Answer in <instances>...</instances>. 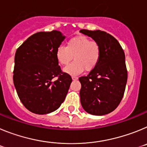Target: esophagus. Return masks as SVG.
<instances>
[{
	"mask_svg": "<svg viewBox=\"0 0 147 147\" xmlns=\"http://www.w3.org/2000/svg\"><path fill=\"white\" fill-rule=\"evenodd\" d=\"M72 80H77L78 77H77V76H72Z\"/></svg>",
	"mask_w": 147,
	"mask_h": 147,
	"instance_id": "esophagus-1",
	"label": "esophagus"
}]
</instances>
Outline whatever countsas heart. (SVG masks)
Wrapping results in <instances>:
<instances>
[{
    "mask_svg": "<svg viewBox=\"0 0 147 147\" xmlns=\"http://www.w3.org/2000/svg\"><path fill=\"white\" fill-rule=\"evenodd\" d=\"M101 54V46L98 42L79 35L70 39L66 46L59 45L55 56L61 65H67L74 56V62L65 67L63 71L71 76H76L85 70L90 71L94 69L99 62Z\"/></svg>",
    "mask_w": 147,
    "mask_h": 147,
    "instance_id": "heart-1",
    "label": "heart"
}]
</instances>
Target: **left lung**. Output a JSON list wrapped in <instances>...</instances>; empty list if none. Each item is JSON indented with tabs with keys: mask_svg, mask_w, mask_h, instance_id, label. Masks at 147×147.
<instances>
[{
	"mask_svg": "<svg viewBox=\"0 0 147 147\" xmlns=\"http://www.w3.org/2000/svg\"><path fill=\"white\" fill-rule=\"evenodd\" d=\"M80 32L93 39L102 50L96 67L79 79L81 105L91 115L108 114L119 106L124 96L127 81L125 54L118 40L107 32L86 29Z\"/></svg>",
	"mask_w": 147,
	"mask_h": 147,
	"instance_id": "left-lung-1",
	"label": "left lung"
}]
</instances>
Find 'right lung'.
<instances>
[{
	"mask_svg": "<svg viewBox=\"0 0 147 147\" xmlns=\"http://www.w3.org/2000/svg\"><path fill=\"white\" fill-rule=\"evenodd\" d=\"M65 38L60 32H40L16 51L13 82L18 97L29 111L43 115L64 102L72 79L62 72L55 52ZM58 77L56 81L53 79Z\"/></svg>",
	"mask_w": 147,
	"mask_h": 147,
	"instance_id": "right-lung-1",
	"label": "right lung"
}]
</instances>
